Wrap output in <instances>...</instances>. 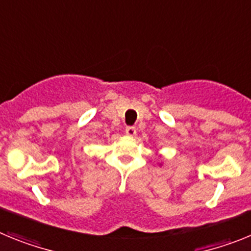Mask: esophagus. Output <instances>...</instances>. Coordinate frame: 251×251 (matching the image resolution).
<instances>
[{"label":"esophagus","instance_id":"esophagus-1","mask_svg":"<svg viewBox=\"0 0 251 251\" xmlns=\"http://www.w3.org/2000/svg\"><path fill=\"white\" fill-rule=\"evenodd\" d=\"M126 134L128 137H134L137 134V129L134 127H127L126 128Z\"/></svg>","mask_w":251,"mask_h":251}]
</instances>
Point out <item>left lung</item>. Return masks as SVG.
Returning <instances> with one entry per match:
<instances>
[{
	"label": "left lung",
	"mask_w": 251,
	"mask_h": 251,
	"mask_svg": "<svg viewBox=\"0 0 251 251\" xmlns=\"http://www.w3.org/2000/svg\"><path fill=\"white\" fill-rule=\"evenodd\" d=\"M159 166H162V163H159Z\"/></svg>",
	"instance_id": "1"
}]
</instances>
